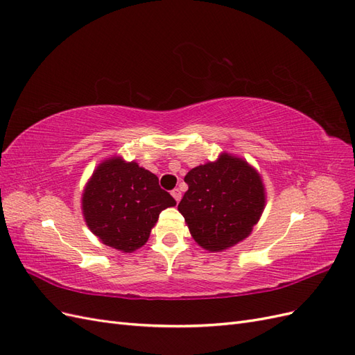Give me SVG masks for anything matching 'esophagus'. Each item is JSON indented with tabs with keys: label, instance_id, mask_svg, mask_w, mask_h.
Returning a JSON list of instances; mask_svg holds the SVG:
<instances>
[{
	"label": "esophagus",
	"instance_id": "34e87169",
	"mask_svg": "<svg viewBox=\"0 0 355 355\" xmlns=\"http://www.w3.org/2000/svg\"><path fill=\"white\" fill-rule=\"evenodd\" d=\"M171 196H173V198L176 200V202H179L180 201V198H182V192H180V189H173L171 191Z\"/></svg>",
	"mask_w": 355,
	"mask_h": 355
}]
</instances>
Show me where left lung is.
I'll return each instance as SVG.
<instances>
[{"mask_svg":"<svg viewBox=\"0 0 355 355\" xmlns=\"http://www.w3.org/2000/svg\"><path fill=\"white\" fill-rule=\"evenodd\" d=\"M178 210L204 250L223 252L249 237L266 202L262 178L244 158L222 153L185 176Z\"/></svg>","mask_w":355,"mask_h":355,"instance_id":"obj_1","label":"left lung"}]
</instances>
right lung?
Returning a JSON list of instances; mask_svg holds the SVG:
<instances>
[{
  "instance_id": "1",
  "label": "right lung",
  "mask_w": 355,
  "mask_h": 355,
  "mask_svg": "<svg viewBox=\"0 0 355 355\" xmlns=\"http://www.w3.org/2000/svg\"><path fill=\"white\" fill-rule=\"evenodd\" d=\"M176 206L158 178L115 155L96 167L83 191L81 209L89 230L105 245L132 253L148 241L161 210Z\"/></svg>"
}]
</instances>
